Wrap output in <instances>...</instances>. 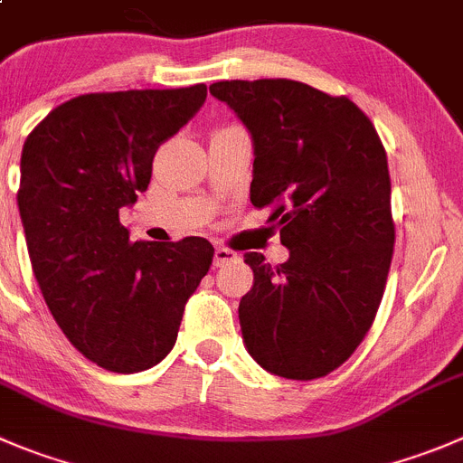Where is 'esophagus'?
I'll list each match as a JSON object with an SVG mask.
<instances>
[{
	"instance_id": "esophagus-1",
	"label": "esophagus",
	"mask_w": 463,
	"mask_h": 463,
	"mask_svg": "<svg viewBox=\"0 0 463 463\" xmlns=\"http://www.w3.org/2000/svg\"><path fill=\"white\" fill-rule=\"evenodd\" d=\"M234 261H239V254H236L234 250L215 248V252H213V266L215 268H222V266H227V263H234Z\"/></svg>"
}]
</instances>
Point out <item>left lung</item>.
<instances>
[{
    "label": "left lung",
    "mask_w": 463,
    "mask_h": 463,
    "mask_svg": "<svg viewBox=\"0 0 463 463\" xmlns=\"http://www.w3.org/2000/svg\"><path fill=\"white\" fill-rule=\"evenodd\" d=\"M254 140L250 200L270 209L288 248L270 266L248 252L254 286L239 305L245 347L272 375L318 380L371 329L393 259L386 149L347 97L290 79L218 81Z\"/></svg>",
    "instance_id": "8db88e82"
}]
</instances>
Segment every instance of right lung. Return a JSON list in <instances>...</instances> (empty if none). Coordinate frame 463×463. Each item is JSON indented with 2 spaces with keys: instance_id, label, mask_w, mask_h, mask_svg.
Masks as SVG:
<instances>
[{
  "instance_id": "right-lung-1",
  "label": "right lung",
  "mask_w": 463,
  "mask_h": 463,
  "mask_svg": "<svg viewBox=\"0 0 463 463\" xmlns=\"http://www.w3.org/2000/svg\"><path fill=\"white\" fill-rule=\"evenodd\" d=\"M204 99V83L88 92L50 111L22 147L17 206L31 268L68 341L104 371L156 366L213 261L200 236L131 243L120 224L122 206L147 191L158 145Z\"/></svg>"
}]
</instances>
